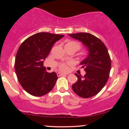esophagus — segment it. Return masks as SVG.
<instances>
[{
	"instance_id": "1",
	"label": "esophagus",
	"mask_w": 129,
	"mask_h": 129,
	"mask_svg": "<svg viewBox=\"0 0 129 129\" xmlns=\"http://www.w3.org/2000/svg\"><path fill=\"white\" fill-rule=\"evenodd\" d=\"M57 76H63V75H66V74H64V73H59V72H58V73H57Z\"/></svg>"
}]
</instances>
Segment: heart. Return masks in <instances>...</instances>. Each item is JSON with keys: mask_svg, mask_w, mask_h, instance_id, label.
Returning <instances> with one entry per match:
<instances>
[{"mask_svg": "<svg viewBox=\"0 0 129 129\" xmlns=\"http://www.w3.org/2000/svg\"><path fill=\"white\" fill-rule=\"evenodd\" d=\"M81 44L79 42L75 41H69L65 44V49L66 50H73V51H76L81 48ZM69 63H62L59 66V69L60 70L66 72L69 69Z\"/></svg>", "mask_w": 129, "mask_h": 129, "instance_id": "1", "label": "heart"}]
</instances>
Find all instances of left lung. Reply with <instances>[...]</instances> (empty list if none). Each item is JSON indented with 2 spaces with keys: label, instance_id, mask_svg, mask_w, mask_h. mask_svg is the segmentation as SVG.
<instances>
[{
  "label": "left lung",
  "instance_id": "obj_1",
  "mask_svg": "<svg viewBox=\"0 0 129 129\" xmlns=\"http://www.w3.org/2000/svg\"><path fill=\"white\" fill-rule=\"evenodd\" d=\"M69 36L82 42L89 51L88 57L81 63L86 73L84 76L75 74L78 81L73 84L72 89L81 98L92 97L103 89L109 79L111 59L108 50L99 38L88 33L70 34Z\"/></svg>",
  "mask_w": 129,
  "mask_h": 129
}]
</instances>
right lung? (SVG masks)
I'll use <instances>...</instances> for the list:
<instances>
[{
  "label": "right lung",
  "mask_w": 129,
  "mask_h": 129,
  "mask_svg": "<svg viewBox=\"0 0 129 129\" xmlns=\"http://www.w3.org/2000/svg\"><path fill=\"white\" fill-rule=\"evenodd\" d=\"M64 35L38 33L25 40L16 54L15 71L21 86L27 93L41 96L53 89L57 81L55 72L48 73L43 66L56 41Z\"/></svg>",
  "instance_id": "right-lung-1"
}]
</instances>
